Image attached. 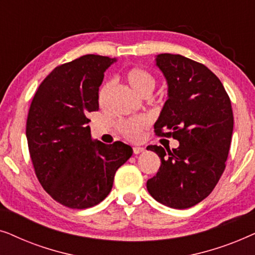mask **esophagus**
I'll use <instances>...</instances> for the list:
<instances>
[{
    "instance_id": "34e87169",
    "label": "esophagus",
    "mask_w": 255,
    "mask_h": 255,
    "mask_svg": "<svg viewBox=\"0 0 255 255\" xmlns=\"http://www.w3.org/2000/svg\"><path fill=\"white\" fill-rule=\"evenodd\" d=\"M144 151H145L144 147H139V146H134V147H133V153H134V154H139V153H141V152H144Z\"/></svg>"
}]
</instances>
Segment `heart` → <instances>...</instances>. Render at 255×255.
Wrapping results in <instances>:
<instances>
[{"instance_id": "obj_1", "label": "heart", "mask_w": 255, "mask_h": 255, "mask_svg": "<svg viewBox=\"0 0 255 255\" xmlns=\"http://www.w3.org/2000/svg\"><path fill=\"white\" fill-rule=\"evenodd\" d=\"M125 81L128 85L134 90L135 93L141 96H148L155 88V78L151 72L147 69L141 67H132L128 69L124 74ZM111 89V83L106 82L103 83L99 90V100L100 106H103L106 103ZM151 124L148 117L146 116H134L127 118V120H122L117 123V130L120 133L123 135L125 139L131 141H137L142 137V132L145 128H147Z\"/></svg>"}]
</instances>
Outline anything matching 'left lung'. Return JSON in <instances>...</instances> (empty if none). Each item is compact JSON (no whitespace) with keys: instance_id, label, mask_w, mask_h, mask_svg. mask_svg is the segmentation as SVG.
Wrapping results in <instances>:
<instances>
[{"instance_id":"obj_1","label":"left lung","mask_w":255,"mask_h":255,"mask_svg":"<svg viewBox=\"0 0 255 255\" xmlns=\"http://www.w3.org/2000/svg\"><path fill=\"white\" fill-rule=\"evenodd\" d=\"M168 85V100L154 124L156 135L179 140L177 148L149 145L161 160L146 183L155 201L187 209L203 201L225 169L233 131L231 101L207 66L180 54L156 55Z\"/></svg>"}]
</instances>
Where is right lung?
I'll return each mask as SVG.
<instances>
[{
	"label": "right lung",
	"instance_id": "1",
	"mask_svg": "<svg viewBox=\"0 0 255 255\" xmlns=\"http://www.w3.org/2000/svg\"><path fill=\"white\" fill-rule=\"evenodd\" d=\"M116 59L82 55L55 67L34 94L26 138L45 191L71 209H87L111 191L116 170L132 155L122 141L92 140L88 114L99 110V87Z\"/></svg>",
	"mask_w": 255,
	"mask_h": 255
}]
</instances>
